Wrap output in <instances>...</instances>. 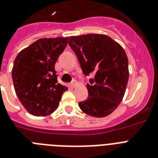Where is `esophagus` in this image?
Here are the masks:
<instances>
[{
    "mask_svg": "<svg viewBox=\"0 0 158 158\" xmlns=\"http://www.w3.org/2000/svg\"><path fill=\"white\" fill-rule=\"evenodd\" d=\"M70 85H71L73 88H74V87H76L77 85H78V83H77L76 80H73L71 84H70Z\"/></svg>",
    "mask_w": 158,
    "mask_h": 158,
    "instance_id": "34e87169",
    "label": "esophagus"
}]
</instances>
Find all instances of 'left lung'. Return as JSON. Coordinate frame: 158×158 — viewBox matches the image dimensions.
<instances>
[{"mask_svg":"<svg viewBox=\"0 0 158 158\" xmlns=\"http://www.w3.org/2000/svg\"><path fill=\"white\" fill-rule=\"evenodd\" d=\"M69 45L76 54L85 75L89 98L79 102L83 112L94 117L107 116L117 108L129 79L128 57L124 48L109 36L89 33L71 36Z\"/></svg>","mask_w":158,"mask_h":158,"instance_id":"left-lung-1","label":"left lung"}]
</instances>
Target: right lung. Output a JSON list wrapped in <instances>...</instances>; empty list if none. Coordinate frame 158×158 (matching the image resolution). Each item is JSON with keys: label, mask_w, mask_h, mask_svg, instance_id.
<instances>
[{"label": "right lung", "mask_w": 158, "mask_h": 158, "mask_svg": "<svg viewBox=\"0 0 158 158\" xmlns=\"http://www.w3.org/2000/svg\"><path fill=\"white\" fill-rule=\"evenodd\" d=\"M67 43L68 38H40L17 55L12 69L14 88L31 115H51L68 89L57 82L55 70V64Z\"/></svg>", "instance_id": "obj_1"}]
</instances>
